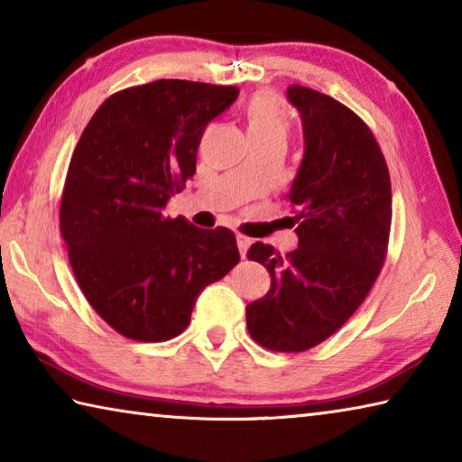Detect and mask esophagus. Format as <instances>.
<instances>
[{"mask_svg":"<svg viewBox=\"0 0 462 462\" xmlns=\"http://www.w3.org/2000/svg\"><path fill=\"white\" fill-rule=\"evenodd\" d=\"M236 242H238V250H240V256L242 259H245L246 256V250H248V246H250V240L248 236H245V234H236Z\"/></svg>","mask_w":462,"mask_h":462,"instance_id":"34e87169","label":"esophagus"}]
</instances>
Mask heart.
Masks as SVG:
<instances>
[{"mask_svg":"<svg viewBox=\"0 0 462 462\" xmlns=\"http://www.w3.org/2000/svg\"><path fill=\"white\" fill-rule=\"evenodd\" d=\"M245 118L248 136L253 143L264 140H287L289 134V116L287 109L277 96L273 93H256L248 99L245 107Z\"/></svg>","mask_w":462,"mask_h":462,"instance_id":"b5f03b06","label":"heart"}]
</instances>
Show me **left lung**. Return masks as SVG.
I'll return each instance as SVG.
<instances>
[{
	"label": "left lung",
	"instance_id": "obj_1",
	"mask_svg": "<svg viewBox=\"0 0 462 462\" xmlns=\"http://www.w3.org/2000/svg\"><path fill=\"white\" fill-rule=\"evenodd\" d=\"M301 116V167L289 201L300 246L285 256L254 242L248 259L267 267L271 289L246 306L261 346L303 353L346 324L369 295L387 256L391 181L369 126L326 93L289 85Z\"/></svg>",
	"mask_w": 462,
	"mask_h": 462
}]
</instances>
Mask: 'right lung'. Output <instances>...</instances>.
Here are the masks:
<instances>
[{"label":"right lung","mask_w":462,"mask_h":462,"mask_svg":"<svg viewBox=\"0 0 462 462\" xmlns=\"http://www.w3.org/2000/svg\"><path fill=\"white\" fill-rule=\"evenodd\" d=\"M236 97L234 85L183 79L122 89L75 146L60 198L69 263L91 308L130 340L181 334L203 287L240 261L228 228L165 216L195 173L203 130Z\"/></svg>","instance_id":"1"}]
</instances>
